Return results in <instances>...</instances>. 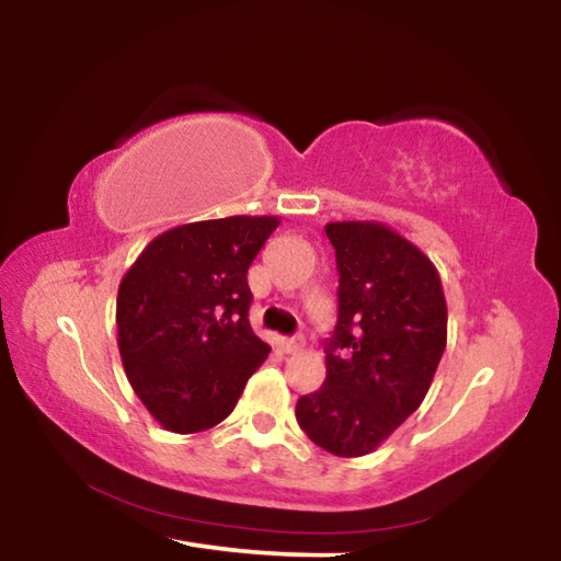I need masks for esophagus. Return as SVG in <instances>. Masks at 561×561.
Listing matches in <instances>:
<instances>
[{
    "label": "esophagus",
    "mask_w": 561,
    "mask_h": 561,
    "mask_svg": "<svg viewBox=\"0 0 561 561\" xmlns=\"http://www.w3.org/2000/svg\"><path fill=\"white\" fill-rule=\"evenodd\" d=\"M279 348L284 351V354H297V351L301 348V339H282Z\"/></svg>",
    "instance_id": "34e87169"
}]
</instances>
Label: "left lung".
Returning <instances> with one entry per match:
<instances>
[{
    "label": "left lung",
    "instance_id": "1",
    "mask_svg": "<svg viewBox=\"0 0 561 561\" xmlns=\"http://www.w3.org/2000/svg\"><path fill=\"white\" fill-rule=\"evenodd\" d=\"M339 317L327 378L297 401L311 443L339 458L374 453L433 383L448 341V307L433 262L381 222H329Z\"/></svg>",
    "mask_w": 561,
    "mask_h": 561
}]
</instances>
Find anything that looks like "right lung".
I'll list each match as a JSON object with an SVG mask.
<instances>
[{"instance_id":"1","label":"right lung","mask_w":561,"mask_h":561,"mask_svg":"<svg viewBox=\"0 0 561 561\" xmlns=\"http://www.w3.org/2000/svg\"><path fill=\"white\" fill-rule=\"evenodd\" d=\"M277 225L272 215H234L173 227L121 279L123 368L165 431L201 433L225 421L270 356L247 319V270Z\"/></svg>"}]
</instances>
